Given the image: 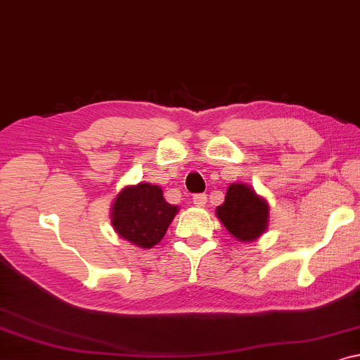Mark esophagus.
I'll use <instances>...</instances> for the list:
<instances>
[{
  "mask_svg": "<svg viewBox=\"0 0 360 360\" xmlns=\"http://www.w3.org/2000/svg\"><path fill=\"white\" fill-rule=\"evenodd\" d=\"M192 202H194L195 207H205L207 195L205 194H197V195L192 197Z\"/></svg>",
  "mask_w": 360,
  "mask_h": 360,
  "instance_id": "34e87169",
  "label": "esophagus"
}]
</instances>
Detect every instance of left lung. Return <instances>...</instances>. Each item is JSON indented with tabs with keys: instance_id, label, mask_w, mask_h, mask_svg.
I'll list each match as a JSON object with an SVG mask.
<instances>
[{
	"instance_id": "1",
	"label": "left lung",
	"mask_w": 360,
	"mask_h": 360,
	"mask_svg": "<svg viewBox=\"0 0 360 360\" xmlns=\"http://www.w3.org/2000/svg\"><path fill=\"white\" fill-rule=\"evenodd\" d=\"M217 217L226 231L240 243H254L268 229L270 205L254 187L243 182L229 184L223 205L217 208Z\"/></svg>"
}]
</instances>
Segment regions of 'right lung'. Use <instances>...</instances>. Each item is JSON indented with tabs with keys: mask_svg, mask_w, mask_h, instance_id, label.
<instances>
[{
	"mask_svg": "<svg viewBox=\"0 0 360 360\" xmlns=\"http://www.w3.org/2000/svg\"><path fill=\"white\" fill-rule=\"evenodd\" d=\"M178 205L165 200L162 187L150 182L126 186L111 205V224L120 238L141 249H152L165 238Z\"/></svg>",
	"mask_w": 360,
	"mask_h": 360,
	"instance_id": "1",
	"label": "right lung"
}]
</instances>
